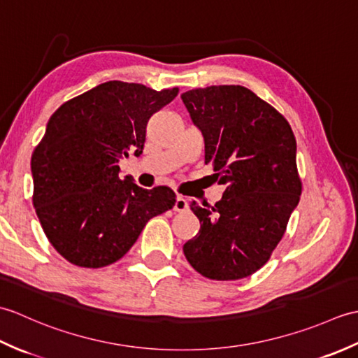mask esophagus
Masks as SVG:
<instances>
[{
	"label": "esophagus",
	"instance_id": "1",
	"mask_svg": "<svg viewBox=\"0 0 358 358\" xmlns=\"http://www.w3.org/2000/svg\"><path fill=\"white\" fill-rule=\"evenodd\" d=\"M186 209H187V201L183 199V196H177V200H175L173 210L175 212H185Z\"/></svg>",
	"mask_w": 358,
	"mask_h": 358
}]
</instances>
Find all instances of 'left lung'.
Returning <instances> with one entry per match:
<instances>
[{
    "label": "left lung",
    "instance_id": "8db88e82",
    "mask_svg": "<svg viewBox=\"0 0 358 358\" xmlns=\"http://www.w3.org/2000/svg\"><path fill=\"white\" fill-rule=\"evenodd\" d=\"M204 136V163L226 185L215 206L191 209L200 232L183 246L210 280H240L268 263L300 201L296 143L281 113L243 86H209L181 95Z\"/></svg>",
    "mask_w": 358,
    "mask_h": 358
}]
</instances>
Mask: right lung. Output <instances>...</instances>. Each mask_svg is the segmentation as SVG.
<instances>
[{"instance_id": "right-lung-1", "label": "right lung", "mask_w": 358, "mask_h": 358, "mask_svg": "<svg viewBox=\"0 0 358 358\" xmlns=\"http://www.w3.org/2000/svg\"><path fill=\"white\" fill-rule=\"evenodd\" d=\"M178 87L108 81L63 103L32 154V201L45 237L78 268L118 262L150 218L175 206L167 186L143 189L120 178L118 162L140 155L152 113Z\"/></svg>"}]
</instances>
